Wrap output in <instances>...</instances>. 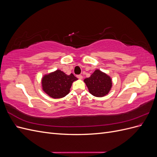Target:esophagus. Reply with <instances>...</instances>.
Returning a JSON list of instances; mask_svg holds the SVG:
<instances>
[{
	"instance_id": "34e87169",
	"label": "esophagus",
	"mask_w": 157,
	"mask_h": 157,
	"mask_svg": "<svg viewBox=\"0 0 157 157\" xmlns=\"http://www.w3.org/2000/svg\"><path fill=\"white\" fill-rule=\"evenodd\" d=\"M77 78H78V79H80V80H82V78H83V77H82V75H77Z\"/></svg>"
}]
</instances>
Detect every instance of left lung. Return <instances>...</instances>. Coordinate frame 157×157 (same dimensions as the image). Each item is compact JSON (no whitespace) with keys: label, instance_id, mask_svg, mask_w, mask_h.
Instances as JSON below:
<instances>
[{"label":"left lung","instance_id":"obj_1","mask_svg":"<svg viewBox=\"0 0 157 157\" xmlns=\"http://www.w3.org/2000/svg\"><path fill=\"white\" fill-rule=\"evenodd\" d=\"M84 82L89 92L96 97H103L108 94L112 87V79L106 73L96 69Z\"/></svg>","mask_w":157,"mask_h":157}]
</instances>
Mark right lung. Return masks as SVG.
<instances>
[{"mask_svg":"<svg viewBox=\"0 0 157 157\" xmlns=\"http://www.w3.org/2000/svg\"><path fill=\"white\" fill-rule=\"evenodd\" d=\"M78 78L73 73L66 75L61 70L47 74L42 78V90L54 99L62 98L70 92L72 84Z\"/></svg>","mask_w":157,"mask_h":157,"instance_id":"right-lung-1","label":"right lung"}]
</instances>
